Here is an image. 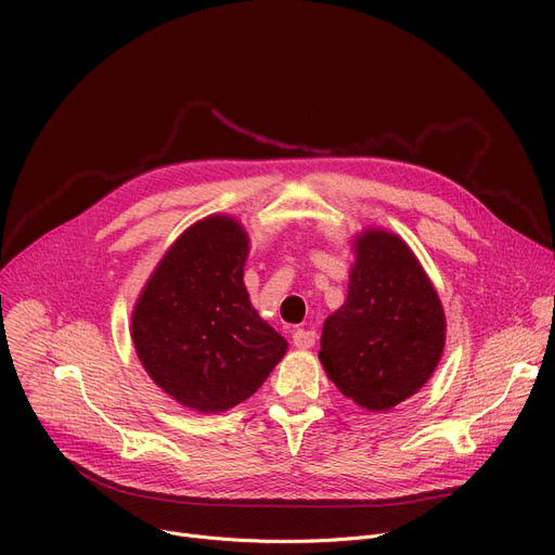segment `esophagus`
Here are the masks:
<instances>
[{"label": "esophagus", "mask_w": 555, "mask_h": 555, "mask_svg": "<svg viewBox=\"0 0 555 555\" xmlns=\"http://www.w3.org/2000/svg\"><path fill=\"white\" fill-rule=\"evenodd\" d=\"M314 339H317L314 331L297 328V331L293 333V344H295L297 348H312V346H314Z\"/></svg>", "instance_id": "esophagus-1"}]
</instances>
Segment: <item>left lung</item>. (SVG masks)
Masks as SVG:
<instances>
[{"mask_svg":"<svg viewBox=\"0 0 555 555\" xmlns=\"http://www.w3.org/2000/svg\"><path fill=\"white\" fill-rule=\"evenodd\" d=\"M348 297L322 331V360L335 387L369 412L414 396L439 366L446 314L406 243L385 229L356 238Z\"/></svg>","mask_w":555,"mask_h":555,"instance_id":"1","label":"left lung"}]
</instances>
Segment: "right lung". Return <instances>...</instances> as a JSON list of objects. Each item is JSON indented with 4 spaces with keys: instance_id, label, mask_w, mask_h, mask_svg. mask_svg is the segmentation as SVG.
<instances>
[{
    "instance_id": "add662e5",
    "label": "right lung",
    "mask_w": 555,
    "mask_h": 555,
    "mask_svg": "<svg viewBox=\"0 0 555 555\" xmlns=\"http://www.w3.org/2000/svg\"><path fill=\"white\" fill-rule=\"evenodd\" d=\"M249 236L209 216L170 245L132 310L134 351L172 400L227 412L268 380L287 341L254 310L243 268Z\"/></svg>"
}]
</instances>
